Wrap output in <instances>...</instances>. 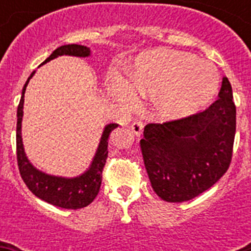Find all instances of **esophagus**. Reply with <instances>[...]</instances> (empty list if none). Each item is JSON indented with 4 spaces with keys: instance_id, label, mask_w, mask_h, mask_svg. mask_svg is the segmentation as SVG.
Segmentation results:
<instances>
[{
    "instance_id": "34e87169",
    "label": "esophagus",
    "mask_w": 251,
    "mask_h": 251,
    "mask_svg": "<svg viewBox=\"0 0 251 251\" xmlns=\"http://www.w3.org/2000/svg\"><path fill=\"white\" fill-rule=\"evenodd\" d=\"M130 129L136 136H141L142 130H143V123L141 121H134L130 126Z\"/></svg>"
}]
</instances>
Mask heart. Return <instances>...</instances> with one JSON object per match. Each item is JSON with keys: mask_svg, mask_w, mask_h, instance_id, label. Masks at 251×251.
<instances>
[{"mask_svg": "<svg viewBox=\"0 0 251 251\" xmlns=\"http://www.w3.org/2000/svg\"><path fill=\"white\" fill-rule=\"evenodd\" d=\"M216 69L187 52L156 50L142 55L132 72L133 89L143 97L159 96L158 109L165 118L179 119L194 114L214 98ZM129 99L132 88L121 85Z\"/></svg>", "mask_w": 251, "mask_h": 251, "instance_id": "b5f03b06", "label": "heart"}]
</instances>
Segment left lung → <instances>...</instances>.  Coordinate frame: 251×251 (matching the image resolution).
<instances>
[{"mask_svg":"<svg viewBox=\"0 0 251 251\" xmlns=\"http://www.w3.org/2000/svg\"><path fill=\"white\" fill-rule=\"evenodd\" d=\"M235 130L236 106L226 76L205 110L147 124L141 150L154 192L167 202H183L214 186L230 167Z\"/></svg>","mask_w":251,"mask_h":251,"instance_id":"1","label":"left lung"}]
</instances>
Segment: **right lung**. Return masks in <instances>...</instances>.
Instances as JSON below:
<instances>
[{
    "instance_id": "1",
    "label": "right lung",
    "mask_w": 251,
    "mask_h": 251,
    "mask_svg": "<svg viewBox=\"0 0 251 251\" xmlns=\"http://www.w3.org/2000/svg\"><path fill=\"white\" fill-rule=\"evenodd\" d=\"M90 50L86 46L76 45H64L52 51V54L44 61L43 64L48 63L50 60L60 56V55H73V56H89ZM35 72L31 73L30 77L26 81L24 89H22L21 99H20L19 106H17V127H16V156L17 166H19L20 175L24 182L28 187L35 196L41 200L57 206L61 208H81L88 206L94 201L100 190L101 178H103V168L105 166L106 158H108V141H109L110 133L118 127L119 124L113 123L106 126L101 136L100 145H99L97 154L94 157L92 166L85 174L81 175L76 178H63V177H54L43 174L32 167L26 154L24 152L21 139V121H22V109H24V97L25 90Z\"/></svg>"
}]
</instances>
